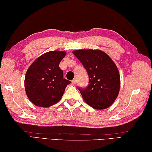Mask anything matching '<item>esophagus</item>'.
Segmentation results:
<instances>
[{"label": "esophagus", "instance_id": "34e87169", "mask_svg": "<svg viewBox=\"0 0 152 152\" xmlns=\"http://www.w3.org/2000/svg\"><path fill=\"white\" fill-rule=\"evenodd\" d=\"M76 82H77L76 78H74L72 80V83L73 84H75L76 83Z\"/></svg>", "mask_w": 152, "mask_h": 152}]
</instances>
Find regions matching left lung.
<instances>
[{
	"mask_svg": "<svg viewBox=\"0 0 152 152\" xmlns=\"http://www.w3.org/2000/svg\"><path fill=\"white\" fill-rule=\"evenodd\" d=\"M73 53L88 75V85L84 88L78 87L84 101L96 109L109 107L120 88L119 72L115 64L101 50H80Z\"/></svg>",
	"mask_w": 152,
	"mask_h": 152,
	"instance_id": "1",
	"label": "left lung"
}]
</instances>
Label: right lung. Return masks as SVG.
Returning <instances> with one entry per match:
<instances>
[{
	"instance_id": "right-lung-1",
	"label": "right lung",
	"mask_w": 152,
	"mask_h": 152,
	"mask_svg": "<svg viewBox=\"0 0 152 152\" xmlns=\"http://www.w3.org/2000/svg\"><path fill=\"white\" fill-rule=\"evenodd\" d=\"M66 52L51 51L33 61L25 78L28 98L36 106L49 107L60 101L70 80L64 78L59 67Z\"/></svg>"
}]
</instances>
